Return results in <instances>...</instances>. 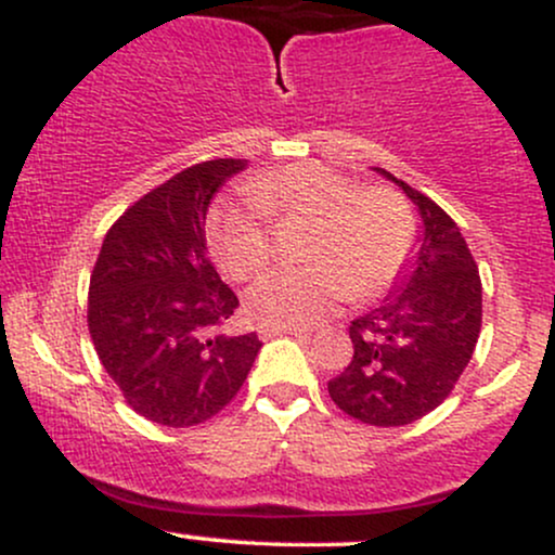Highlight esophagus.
<instances>
[{
    "label": "esophagus",
    "instance_id": "esophagus-1",
    "mask_svg": "<svg viewBox=\"0 0 555 555\" xmlns=\"http://www.w3.org/2000/svg\"><path fill=\"white\" fill-rule=\"evenodd\" d=\"M258 336L260 339H273V336H297V339H310L308 331L302 328H282V326H260L258 328Z\"/></svg>",
    "mask_w": 555,
    "mask_h": 555
}]
</instances>
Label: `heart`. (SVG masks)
<instances>
[{
    "instance_id": "heart-1",
    "label": "heart",
    "mask_w": 555,
    "mask_h": 555,
    "mask_svg": "<svg viewBox=\"0 0 555 555\" xmlns=\"http://www.w3.org/2000/svg\"><path fill=\"white\" fill-rule=\"evenodd\" d=\"M250 206L219 203L208 221L214 256L227 276L250 279L273 258V221L313 219L305 245L310 263L276 269L247 292V308L266 326L305 328L344 297L388 289L415 245L410 203L386 184H360L318 162L260 171L245 182Z\"/></svg>"
}]
</instances>
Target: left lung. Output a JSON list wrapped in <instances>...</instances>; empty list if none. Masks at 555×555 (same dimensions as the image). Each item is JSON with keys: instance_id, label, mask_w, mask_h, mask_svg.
Instances as JSON below:
<instances>
[{"instance_id": "1", "label": "left lung", "mask_w": 555, "mask_h": 555, "mask_svg": "<svg viewBox=\"0 0 555 555\" xmlns=\"http://www.w3.org/2000/svg\"><path fill=\"white\" fill-rule=\"evenodd\" d=\"M373 169L415 203L423 234L388 297L349 326L354 354L328 380V393L349 417L397 428L436 410L473 360L482 284L454 219L420 190Z\"/></svg>"}]
</instances>
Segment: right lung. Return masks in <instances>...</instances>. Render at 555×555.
Instances as JSON below:
<instances>
[{"label": "right lung", "instance_id": "right-lung-1", "mask_svg": "<svg viewBox=\"0 0 555 555\" xmlns=\"http://www.w3.org/2000/svg\"><path fill=\"white\" fill-rule=\"evenodd\" d=\"M245 158L188 167L114 221L88 286V331L101 365L138 415L167 428L211 420L237 397L256 334H227L240 299L206 247V214Z\"/></svg>", "mask_w": 555, "mask_h": 555}]
</instances>
